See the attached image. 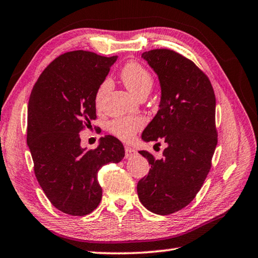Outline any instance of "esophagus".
I'll return each mask as SVG.
<instances>
[{
	"mask_svg": "<svg viewBox=\"0 0 258 258\" xmlns=\"http://www.w3.org/2000/svg\"><path fill=\"white\" fill-rule=\"evenodd\" d=\"M135 155H138V151L133 149V148L131 147H125V158L128 159V158H132Z\"/></svg>",
	"mask_w": 258,
	"mask_h": 258,
	"instance_id": "1",
	"label": "esophagus"
}]
</instances>
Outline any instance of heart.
Here are the masks:
<instances>
[{
	"instance_id": "b5f03b06",
	"label": "heart",
	"mask_w": 258,
	"mask_h": 258,
	"mask_svg": "<svg viewBox=\"0 0 258 258\" xmlns=\"http://www.w3.org/2000/svg\"><path fill=\"white\" fill-rule=\"evenodd\" d=\"M120 77L130 92L138 98L149 94L152 85H154V78H152L150 72L134 61L125 64L120 72ZM111 82L108 78L102 81L101 84L99 85L94 97L97 108L102 106L104 97L109 92ZM143 125H145V120L141 117L124 116L111 120L108 125V130L113 137L123 140V141H131L133 140L135 133L143 127Z\"/></svg>"
}]
</instances>
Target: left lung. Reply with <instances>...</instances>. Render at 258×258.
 I'll use <instances>...</instances> for the list:
<instances>
[{"mask_svg": "<svg viewBox=\"0 0 258 258\" xmlns=\"http://www.w3.org/2000/svg\"><path fill=\"white\" fill-rule=\"evenodd\" d=\"M157 74L159 110L142 133L146 142L163 139V158L139 151L149 161L148 175L138 183V195L148 211L169 215L187 206L198 194L212 166L217 145L216 99L205 73L185 56L168 49L142 53Z\"/></svg>", "mask_w": 258, "mask_h": 258, "instance_id": "obj_1", "label": "left lung"}]
</instances>
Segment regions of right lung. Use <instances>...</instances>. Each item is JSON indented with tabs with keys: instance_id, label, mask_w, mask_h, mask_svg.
<instances>
[{
	"instance_id": "obj_1",
	"label": "right lung",
	"mask_w": 258,
	"mask_h": 258,
	"mask_svg": "<svg viewBox=\"0 0 258 258\" xmlns=\"http://www.w3.org/2000/svg\"><path fill=\"white\" fill-rule=\"evenodd\" d=\"M116 60L117 55L67 52L44 69L30 94L27 145L35 176L51 204L69 215L84 216L99 206V169L125 156L112 135L100 139L93 150L82 148L80 138L97 118L95 93Z\"/></svg>"
}]
</instances>
